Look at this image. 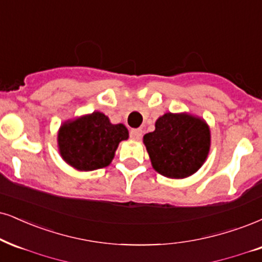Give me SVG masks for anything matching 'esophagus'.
Masks as SVG:
<instances>
[{"instance_id":"obj_1","label":"esophagus","mask_w":262,"mask_h":262,"mask_svg":"<svg viewBox=\"0 0 262 262\" xmlns=\"http://www.w3.org/2000/svg\"><path fill=\"white\" fill-rule=\"evenodd\" d=\"M130 137L132 140H141L142 137V130H138V128H134V130L130 131Z\"/></svg>"}]
</instances>
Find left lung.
I'll use <instances>...</instances> for the list:
<instances>
[{
    "instance_id": "8db88e82",
    "label": "left lung",
    "mask_w": 262,
    "mask_h": 262,
    "mask_svg": "<svg viewBox=\"0 0 262 262\" xmlns=\"http://www.w3.org/2000/svg\"><path fill=\"white\" fill-rule=\"evenodd\" d=\"M151 166L169 179H185L200 169L210 150V128L203 119L187 113H166L156 130L143 136Z\"/></svg>"
}]
</instances>
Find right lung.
Segmentation results:
<instances>
[{"mask_svg": "<svg viewBox=\"0 0 262 262\" xmlns=\"http://www.w3.org/2000/svg\"><path fill=\"white\" fill-rule=\"evenodd\" d=\"M128 131L122 124H112L108 116L93 112L66 121L58 132V148L67 164L80 171L108 166Z\"/></svg>", "mask_w": 262, "mask_h": 262, "instance_id": "obj_1", "label": "right lung"}]
</instances>
